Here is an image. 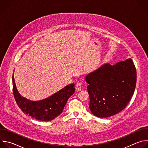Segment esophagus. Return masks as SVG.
<instances>
[{
    "label": "esophagus",
    "instance_id": "1",
    "mask_svg": "<svg viewBox=\"0 0 148 148\" xmlns=\"http://www.w3.org/2000/svg\"><path fill=\"white\" fill-rule=\"evenodd\" d=\"M82 88V82H78L75 86V89L77 91H80L81 90Z\"/></svg>",
    "mask_w": 148,
    "mask_h": 148
}]
</instances>
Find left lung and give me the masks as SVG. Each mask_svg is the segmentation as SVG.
<instances>
[{"mask_svg": "<svg viewBox=\"0 0 148 148\" xmlns=\"http://www.w3.org/2000/svg\"><path fill=\"white\" fill-rule=\"evenodd\" d=\"M88 84L90 110L96 116L107 118L122 111L134 95L136 71L128 58L114 66L102 65L86 77Z\"/></svg>", "mask_w": 148, "mask_h": 148, "instance_id": "8db88e82", "label": "left lung"}]
</instances>
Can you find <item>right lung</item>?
I'll list each match as a JSON object with an SVG mask.
<instances>
[{
  "instance_id": "obj_1",
  "label": "right lung",
  "mask_w": 148,
  "mask_h": 148,
  "mask_svg": "<svg viewBox=\"0 0 148 148\" xmlns=\"http://www.w3.org/2000/svg\"><path fill=\"white\" fill-rule=\"evenodd\" d=\"M12 81L13 92L18 107L25 114L41 121H51L60 115L67 100L75 91L74 84H71L46 99L32 101L22 97L18 93L15 85L13 74Z\"/></svg>"
}]
</instances>
